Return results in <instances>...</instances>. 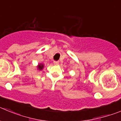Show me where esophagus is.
<instances>
[{"mask_svg": "<svg viewBox=\"0 0 121 121\" xmlns=\"http://www.w3.org/2000/svg\"><path fill=\"white\" fill-rule=\"evenodd\" d=\"M58 63H59V62H58V61H54V65H58Z\"/></svg>", "mask_w": 121, "mask_h": 121, "instance_id": "obj_1", "label": "esophagus"}]
</instances>
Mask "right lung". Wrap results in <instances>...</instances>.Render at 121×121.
<instances>
[{"instance_id":"right-lung-1","label":"right lung","mask_w":121,"mask_h":121,"mask_svg":"<svg viewBox=\"0 0 121 121\" xmlns=\"http://www.w3.org/2000/svg\"><path fill=\"white\" fill-rule=\"evenodd\" d=\"M44 64L43 63H39L38 65L37 66V69L39 71H41L44 68Z\"/></svg>"}]
</instances>
